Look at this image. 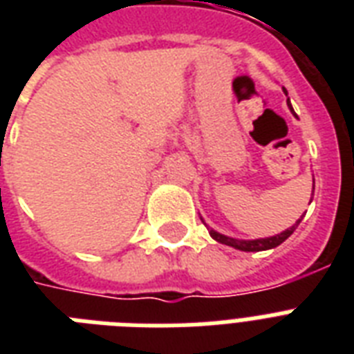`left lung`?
Wrapping results in <instances>:
<instances>
[{
    "mask_svg": "<svg viewBox=\"0 0 354 354\" xmlns=\"http://www.w3.org/2000/svg\"><path fill=\"white\" fill-rule=\"evenodd\" d=\"M288 106H290V102H288ZM292 112H294V110H292ZM299 222H301V218H299L294 226L288 227L286 232L279 233V235L275 236H268V239H257V241H236V239H232V236L221 235V233H216L215 230H209V227H207V232H209V235L213 236L216 242H222V244H226V246L236 248V250H241V252H263V250H270V248L279 246L281 242H285L286 239L294 233V230H296Z\"/></svg>",
    "mask_w": 354,
    "mask_h": 354,
    "instance_id": "1",
    "label": "left lung"
}]
</instances>
